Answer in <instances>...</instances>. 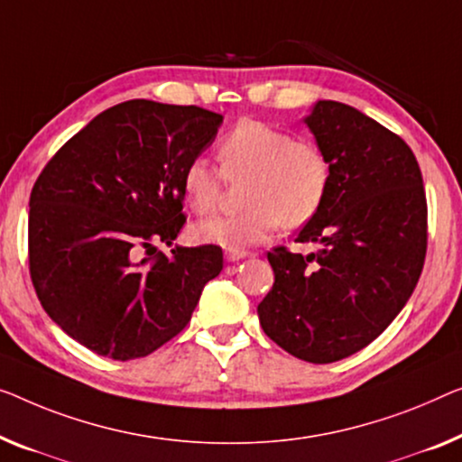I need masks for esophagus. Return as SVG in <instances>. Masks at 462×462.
Instances as JSON below:
<instances>
[{
    "mask_svg": "<svg viewBox=\"0 0 462 462\" xmlns=\"http://www.w3.org/2000/svg\"><path fill=\"white\" fill-rule=\"evenodd\" d=\"M249 257V253L246 251H240V253H226V261H228V263H236V261H240V259H246Z\"/></svg>",
    "mask_w": 462,
    "mask_h": 462,
    "instance_id": "1",
    "label": "esophagus"
}]
</instances>
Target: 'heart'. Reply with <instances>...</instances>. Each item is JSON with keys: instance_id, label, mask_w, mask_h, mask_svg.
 <instances>
[{"instance_id": "obj_1", "label": "heart", "mask_w": 462, "mask_h": 462, "mask_svg": "<svg viewBox=\"0 0 462 462\" xmlns=\"http://www.w3.org/2000/svg\"><path fill=\"white\" fill-rule=\"evenodd\" d=\"M217 155L228 178L249 176L243 187L246 208L199 222L192 228L199 243L240 253L265 243L280 224L305 226L326 201L332 176L326 155L286 130L243 120L226 134ZM182 192L192 211L208 213L219 201L222 174L205 157H195L182 171Z\"/></svg>"}]
</instances>
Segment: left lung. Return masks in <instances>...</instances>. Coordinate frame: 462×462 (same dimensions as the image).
<instances>
[{
	"label": "left lung",
	"instance_id": "1",
	"mask_svg": "<svg viewBox=\"0 0 462 462\" xmlns=\"http://www.w3.org/2000/svg\"><path fill=\"white\" fill-rule=\"evenodd\" d=\"M305 124L332 174L297 236L318 251L267 253L275 280L257 313L278 346L321 365L367 346L407 305L428 249V203L411 147L380 122L318 101Z\"/></svg>",
	"mask_w": 462,
	"mask_h": 462
}]
</instances>
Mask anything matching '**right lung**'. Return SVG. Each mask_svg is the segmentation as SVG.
Here are the masks:
<instances>
[{
  "label": "right lung",
  "mask_w": 462,
  "mask_h": 462,
  "mask_svg": "<svg viewBox=\"0 0 462 462\" xmlns=\"http://www.w3.org/2000/svg\"><path fill=\"white\" fill-rule=\"evenodd\" d=\"M224 116L124 101L55 153L31 192L29 265L47 315L101 356H147L180 334L222 272L216 245L171 246L184 226L182 171ZM144 250L148 257L140 259Z\"/></svg>",
  "instance_id": "obj_1"
}]
</instances>
